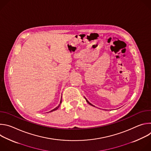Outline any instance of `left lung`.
<instances>
[{
  "mask_svg": "<svg viewBox=\"0 0 151 151\" xmlns=\"http://www.w3.org/2000/svg\"><path fill=\"white\" fill-rule=\"evenodd\" d=\"M85 100H86V101H87V103H88V104H90V105H91V106H94V107H95V106H94V105H93V104H91V103H90V102H89V101H88V100H87V99H86V98H85Z\"/></svg>",
  "mask_w": 151,
  "mask_h": 151,
  "instance_id": "left-lung-1",
  "label": "left lung"
}]
</instances>
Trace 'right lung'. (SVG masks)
I'll list each match as a JSON object with an SVG mask.
<instances>
[{
    "mask_svg": "<svg viewBox=\"0 0 151 151\" xmlns=\"http://www.w3.org/2000/svg\"><path fill=\"white\" fill-rule=\"evenodd\" d=\"M61 103V101H60V103L58 104V106H57L56 107H55V108H54V109H52V110H51V111H50V112H53V111H56L57 109H58V107H60V104Z\"/></svg>",
    "mask_w": 151,
    "mask_h": 151,
    "instance_id": "right-lung-1",
    "label": "right lung"
}]
</instances>
